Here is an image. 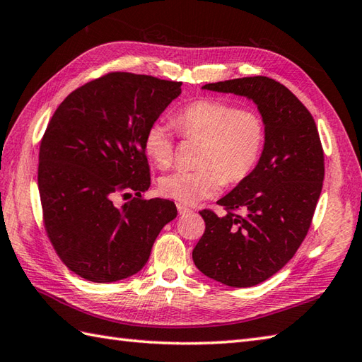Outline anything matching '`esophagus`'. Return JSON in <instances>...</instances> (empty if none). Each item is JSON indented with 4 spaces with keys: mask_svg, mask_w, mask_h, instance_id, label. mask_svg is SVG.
Returning a JSON list of instances; mask_svg holds the SVG:
<instances>
[{
    "mask_svg": "<svg viewBox=\"0 0 362 362\" xmlns=\"http://www.w3.org/2000/svg\"><path fill=\"white\" fill-rule=\"evenodd\" d=\"M177 211H179V214H188L193 210H191L189 206H187L185 204H177Z\"/></svg>",
    "mask_w": 362,
    "mask_h": 362,
    "instance_id": "34e87169",
    "label": "esophagus"
}]
</instances>
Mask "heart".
I'll use <instances>...</instances> for the list:
<instances>
[{
	"label": "heart",
	"mask_w": 362,
	"mask_h": 362,
	"mask_svg": "<svg viewBox=\"0 0 362 362\" xmlns=\"http://www.w3.org/2000/svg\"><path fill=\"white\" fill-rule=\"evenodd\" d=\"M174 124L185 138L201 140L197 156L201 168L179 169L160 179V191L166 197L194 205L216 196L224 182H240L255 168L264 144V121L257 112L219 101L201 99L174 115ZM143 149L158 168L174 161V136L163 122L146 129Z\"/></svg>",
	"instance_id": "b5f03b06"
}]
</instances>
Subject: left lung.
I'll use <instances>...</instances> for the list:
<instances>
[{"label": "left lung", "mask_w": 362, "mask_h": 362, "mask_svg": "<svg viewBox=\"0 0 362 362\" xmlns=\"http://www.w3.org/2000/svg\"><path fill=\"white\" fill-rule=\"evenodd\" d=\"M202 90L249 99L266 135L257 166L218 201L227 213L201 211L205 232L193 261L227 286H255L279 272L308 233L325 174L319 132L296 95L264 76L206 83Z\"/></svg>", "instance_id": "8db88e82"}]
</instances>
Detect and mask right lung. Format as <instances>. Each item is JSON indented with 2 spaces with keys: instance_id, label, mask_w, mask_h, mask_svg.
I'll use <instances>...</instances> for the list:
<instances>
[{
  "instance_id": "obj_1",
  "label": "right lung",
  "mask_w": 362,
  "mask_h": 362,
  "mask_svg": "<svg viewBox=\"0 0 362 362\" xmlns=\"http://www.w3.org/2000/svg\"><path fill=\"white\" fill-rule=\"evenodd\" d=\"M180 87L112 73L74 90L52 115L38 153L45 228L82 279L112 283L141 271L160 230L177 216L168 199H141L151 187L143 136ZM119 194L124 204H116Z\"/></svg>"
}]
</instances>
